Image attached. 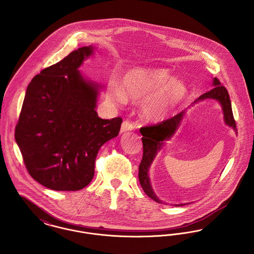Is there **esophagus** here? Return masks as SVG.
<instances>
[{
    "label": "esophagus",
    "mask_w": 254,
    "mask_h": 254,
    "mask_svg": "<svg viewBox=\"0 0 254 254\" xmlns=\"http://www.w3.org/2000/svg\"><path fill=\"white\" fill-rule=\"evenodd\" d=\"M133 127H134L133 124H132L130 121L126 120V121H124L123 124H122V127H121V133L126 132V131H129V130H132Z\"/></svg>",
    "instance_id": "obj_1"
}]
</instances>
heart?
<instances>
[{"mask_svg":"<svg viewBox=\"0 0 254 254\" xmlns=\"http://www.w3.org/2000/svg\"><path fill=\"white\" fill-rule=\"evenodd\" d=\"M187 95V87L181 80L173 78L164 68H138L123 77L122 86L114 82L107 89L110 101L124 104L127 96L133 101L142 102L146 118L160 121L178 105Z\"/></svg>","mask_w":254,"mask_h":254,"instance_id":"b5f03b06","label":"heart"}]
</instances>
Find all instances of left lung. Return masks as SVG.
<instances>
[{"label":"left lung","instance_id":"obj_1","mask_svg":"<svg viewBox=\"0 0 254 254\" xmlns=\"http://www.w3.org/2000/svg\"><path fill=\"white\" fill-rule=\"evenodd\" d=\"M214 87L212 89L199 96V98L196 101H201L205 99H216L218 100L224 109V120L225 123L234 128V130L237 131L236 127V122L233 117V112L231 108V103L229 99V94L224 85H221L220 80L215 77L214 78ZM195 101V102H196ZM184 112H180L176 116L164 120L160 123L145 126L140 128V132L143 135L142 142H143V157L141 160V163L139 165V173L138 178L140 184L144 190V192L149 195V197L157 202H161L155 194L152 191V188L150 186L149 178L148 176L149 166L151 164L157 150H159L163 141L169 139L172 135L175 133L177 130V127L180 124V121L182 120ZM183 204H179L177 206H181Z\"/></svg>","mask_w":254,"mask_h":254}]
</instances>
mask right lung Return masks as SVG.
<instances>
[{
    "label": "right lung",
    "instance_id": "add662e5",
    "mask_svg": "<svg viewBox=\"0 0 254 254\" xmlns=\"http://www.w3.org/2000/svg\"><path fill=\"white\" fill-rule=\"evenodd\" d=\"M92 47H81L30 81L15 127V140L30 177L49 189L77 191L95 174L105 142L119 134L123 119H101L99 85L77 71Z\"/></svg>",
    "mask_w": 254,
    "mask_h": 254
}]
</instances>
